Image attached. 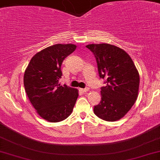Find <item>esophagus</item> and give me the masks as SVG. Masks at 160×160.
<instances>
[{
	"label": "esophagus",
	"instance_id": "esophagus-1",
	"mask_svg": "<svg viewBox=\"0 0 160 160\" xmlns=\"http://www.w3.org/2000/svg\"><path fill=\"white\" fill-rule=\"evenodd\" d=\"M80 90H81L82 92H88V91H89V88H88V87H87V88H84V89H80Z\"/></svg>",
	"mask_w": 160,
	"mask_h": 160
}]
</instances>
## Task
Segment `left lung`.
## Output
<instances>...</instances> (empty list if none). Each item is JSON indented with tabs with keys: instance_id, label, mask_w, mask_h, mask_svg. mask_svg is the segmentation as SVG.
<instances>
[{
	"instance_id": "1",
	"label": "left lung",
	"mask_w": 160,
	"mask_h": 160,
	"mask_svg": "<svg viewBox=\"0 0 160 160\" xmlns=\"http://www.w3.org/2000/svg\"><path fill=\"white\" fill-rule=\"evenodd\" d=\"M87 48L94 54L100 78L106 84L101 88V102L94 106L95 115L107 122L120 120L138 99V71L129 54L115 45L90 44Z\"/></svg>"
}]
</instances>
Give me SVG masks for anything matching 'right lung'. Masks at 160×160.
<instances>
[{"label":"right lung","mask_w":160,"mask_h":160,"mask_svg":"<svg viewBox=\"0 0 160 160\" xmlns=\"http://www.w3.org/2000/svg\"><path fill=\"white\" fill-rule=\"evenodd\" d=\"M76 48L73 44H56L43 49L32 58L24 73L26 95L40 117L48 122L66 119L76 103L78 89L59 83L63 61Z\"/></svg>","instance_id":"obj_1"}]
</instances>
